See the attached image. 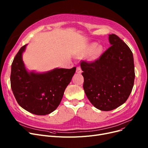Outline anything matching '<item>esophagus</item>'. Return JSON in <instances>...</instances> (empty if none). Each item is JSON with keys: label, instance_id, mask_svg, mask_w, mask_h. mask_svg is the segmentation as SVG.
<instances>
[{"label": "esophagus", "instance_id": "1", "mask_svg": "<svg viewBox=\"0 0 148 148\" xmlns=\"http://www.w3.org/2000/svg\"><path fill=\"white\" fill-rule=\"evenodd\" d=\"M76 72H77V73H79V74L82 73V69H81V68H80V66H77V67Z\"/></svg>", "mask_w": 148, "mask_h": 148}]
</instances>
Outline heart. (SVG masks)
I'll list each match as a JSON object with an SVG mask.
<instances>
[{"label": "heart", "instance_id": "b5f03b06", "mask_svg": "<svg viewBox=\"0 0 148 148\" xmlns=\"http://www.w3.org/2000/svg\"><path fill=\"white\" fill-rule=\"evenodd\" d=\"M103 50L104 47L102 45H97L96 42H92L86 47L84 52L85 53H89L91 52L89 55V59L90 60H95L100 56L103 51Z\"/></svg>", "mask_w": 148, "mask_h": 148}]
</instances>
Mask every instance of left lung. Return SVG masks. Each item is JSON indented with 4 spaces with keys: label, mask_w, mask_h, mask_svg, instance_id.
Returning a JSON list of instances; mask_svg holds the SVG:
<instances>
[{
    "label": "left lung",
    "mask_w": 148,
    "mask_h": 148,
    "mask_svg": "<svg viewBox=\"0 0 148 148\" xmlns=\"http://www.w3.org/2000/svg\"><path fill=\"white\" fill-rule=\"evenodd\" d=\"M112 45L94 62L82 61L83 89L89 101L98 109L110 111L125 103L134 86L133 53L115 34L109 35Z\"/></svg>",
    "instance_id": "left-lung-1"
}]
</instances>
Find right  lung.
<instances>
[{"label":"right lung","instance_id":"1","mask_svg":"<svg viewBox=\"0 0 148 148\" xmlns=\"http://www.w3.org/2000/svg\"><path fill=\"white\" fill-rule=\"evenodd\" d=\"M26 45L19 50L12 63L11 89L25 110L36 115L48 114L59 106L76 68H55L44 73L28 72L22 59Z\"/></svg>","mask_w":148,"mask_h":148}]
</instances>
